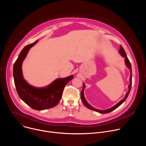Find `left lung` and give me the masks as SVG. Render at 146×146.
I'll use <instances>...</instances> for the list:
<instances>
[{
  "label": "left lung",
  "mask_w": 146,
  "mask_h": 146,
  "mask_svg": "<svg viewBox=\"0 0 146 146\" xmlns=\"http://www.w3.org/2000/svg\"><path fill=\"white\" fill-rule=\"evenodd\" d=\"M119 53L120 54V55H121L122 57L125 58V64L127 67L130 70V72H131V74H130V78H129V81H130V82H129V86H128V92H127V94H125V98H124L123 99H122L121 100H120L117 104H116V105H115V106H113L112 108H110V109H106V110H102L96 109H95V108L92 107V106L90 105V104L87 102V101L86 100V98H85V97H84V89H85V88H86V85L84 84V83H83V88H82V91H81V100H82L83 103L84 104V105H85L87 108H88V109H91V110H94V111H96V112H98V113H103V114L109 113L112 111L113 110H115V109H117V108H118V107L121 105V104H122V103H123V102H125V100L127 99L128 96L129 95V92H130V91H131V87H132V67H131V65L130 62H129V59H128V57H127V54H126V52H125V51L124 49L123 48V47H122L121 46H120V48H119Z\"/></svg>",
  "instance_id": "obj_1"
}]
</instances>
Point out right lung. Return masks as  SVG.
Masks as SVG:
<instances>
[{
  "label": "right lung",
  "instance_id": "obj_1",
  "mask_svg": "<svg viewBox=\"0 0 146 146\" xmlns=\"http://www.w3.org/2000/svg\"><path fill=\"white\" fill-rule=\"evenodd\" d=\"M38 40L26 46L21 51L13 66V77L19 98L33 109L43 110L55 106L59 102L65 86L73 79V76L57 78L44 87L38 88L28 84L23 77L22 65L28 51Z\"/></svg>",
  "mask_w": 146,
  "mask_h": 146
}]
</instances>
